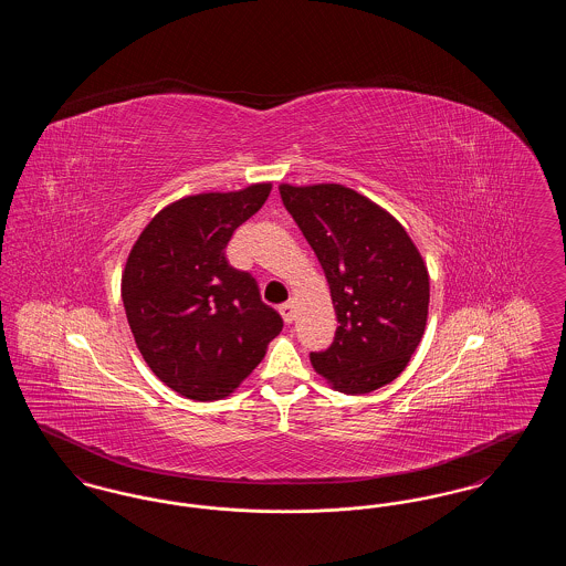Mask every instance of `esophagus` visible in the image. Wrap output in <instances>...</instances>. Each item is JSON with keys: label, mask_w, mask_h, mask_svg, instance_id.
<instances>
[{"label": "esophagus", "mask_w": 566, "mask_h": 566, "mask_svg": "<svg viewBox=\"0 0 566 566\" xmlns=\"http://www.w3.org/2000/svg\"><path fill=\"white\" fill-rule=\"evenodd\" d=\"M280 314L284 318V323L291 324L295 321V303L293 301H286L280 305Z\"/></svg>", "instance_id": "1"}]
</instances>
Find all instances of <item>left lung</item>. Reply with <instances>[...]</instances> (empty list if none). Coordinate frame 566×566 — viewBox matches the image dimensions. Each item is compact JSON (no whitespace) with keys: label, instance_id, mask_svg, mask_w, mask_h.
<instances>
[{"label":"left lung","instance_id":"obj_1","mask_svg":"<svg viewBox=\"0 0 566 566\" xmlns=\"http://www.w3.org/2000/svg\"><path fill=\"white\" fill-rule=\"evenodd\" d=\"M280 197L323 265L337 314L333 344L312 352L335 390L367 395L392 381L418 348L429 271L403 227L342 185L291 187Z\"/></svg>","mask_w":566,"mask_h":566}]
</instances>
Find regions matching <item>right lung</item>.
<instances>
[{"instance_id": "add662e5", "label": "right lung", "mask_w": 566, "mask_h": 566, "mask_svg": "<svg viewBox=\"0 0 566 566\" xmlns=\"http://www.w3.org/2000/svg\"><path fill=\"white\" fill-rule=\"evenodd\" d=\"M270 192L271 185H252L180 199L132 248L123 303L135 344L155 376L187 399L229 397L284 326L256 280L224 256L233 231Z\"/></svg>"}]
</instances>
